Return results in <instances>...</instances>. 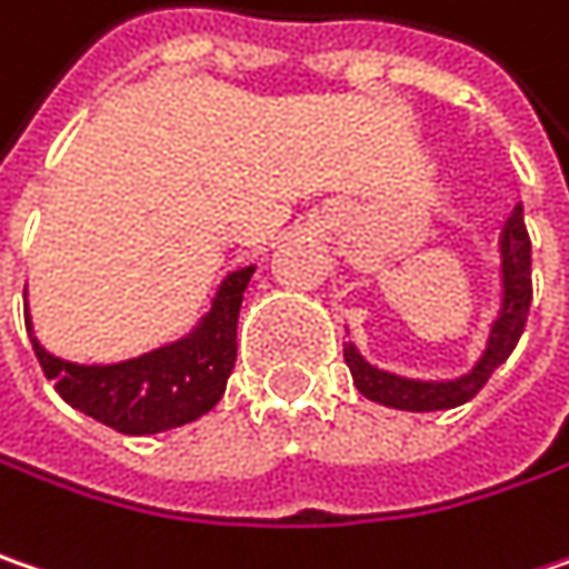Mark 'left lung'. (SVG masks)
I'll use <instances>...</instances> for the list:
<instances>
[{
	"instance_id": "8db88e82",
	"label": "left lung",
	"mask_w": 569,
	"mask_h": 569,
	"mask_svg": "<svg viewBox=\"0 0 569 569\" xmlns=\"http://www.w3.org/2000/svg\"><path fill=\"white\" fill-rule=\"evenodd\" d=\"M531 307V240H528L522 204H516L509 220L499 233V310L497 320L490 323V336L480 358L473 361L468 375L451 381H419L403 378L393 371H383L378 365L365 361L352 342H346V365L352 371V381L361 390V397L407 412H436L455 410L461 403L473 400L480 387L490 381L506 358L512 356L516 342L522 339V329Z\"/></svg>"
}]
</instances>
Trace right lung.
Instances as JSON below:
<instances>
[{"label":"right lung","mask_w":569,"mask_h":569,"mask_svg":"<svg viewBox=\"0 0 569 569\" xmlns=\"http://www.w3.org/2000/svg\"><path fill=\"white\" fill-rule=\"evenodd\" d=\"M252 271L256 266L230 271L213 295L211 310L188 336L111 365H79L50 356L34 336L28 303L24 327L47 381H53L57 393L72 410L124 436H157L194 422L220 403L237 361V320Z\"/></svg>","instance_id":"obj_1"}]
</instances>
